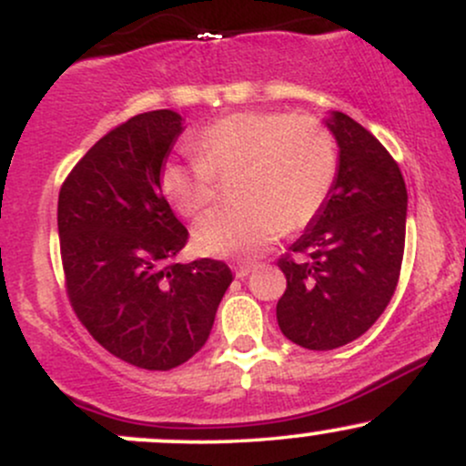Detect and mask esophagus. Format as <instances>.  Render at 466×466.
<instances>
[{
    "instance_id": "esophagus-1",
    "label": "esophagus",
    "mask_w": 466,
    "mask_h": 466,
    "mask_svg": "<svg viewBox=\"0 0 466 466\" xmlns=\"http://www.w3.org/2000/svg\"><path fill=\"white\" fill-rule=\"evenodd\" d=\"M251 271H254V265H251V263H237V265H234V274H237V278L249 276Z\"/></svg>"
}]
</instances>
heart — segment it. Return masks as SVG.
Wrapping results in <instances>:
<instances>
[{
  "label": "heart",
  "mask_w": 466,
  "mask_h": 466,
  "mask_svg": "<svg viewBox=\"0 0 466 466\" xmlns=\"http://www.w3.org/2000/svg\"><path fill=\"white\" fill-rule=\"evenodd\" d=\"M192 147V157L162 166L159 186L181 215L195 217L215 203L218 177L238 175V203L215 208L192 229L195 248L218 258H249L287 228L309 226L337 177L333 133L307 114L238 111L206 127Z\"/></svg>",
  "instance_id": "heart-1"
}]
</instances>
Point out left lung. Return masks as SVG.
<instances>
[{
  "instance_id": "obj_1",
  "label": "left lung",
  "mask_w": 466,
  "mask_h": 466,
  "mask_svg": "<svg viewBox=\"0 0 466 466\" xmlns=\"http://www.w3.org/2000/svg\"><path fill=\"white\" fill-rule=\"evenodd\" d=\"M339 147L329 201L278 267L287 289L276 318L309 350H333L366 333L397 289L405 249L408 190L399 164L370 131L333 111Z\"/></svg>"
}]
</instances>
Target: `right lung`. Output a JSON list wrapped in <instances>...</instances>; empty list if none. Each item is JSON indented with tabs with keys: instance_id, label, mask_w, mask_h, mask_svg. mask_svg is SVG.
I'll list each match as a JSON object with an SVG mask.
<instances>
[{
	"instance_id": "1",
	"label": "right lung",
	"mask_w": 466,
	"mask_h": 466,
	"mask_svg": "<svg viewBox=\"0 0 466 466\" xmlns=\"http://www.w3.org/2000/svg\"><path fill=\"white\" fill-rule=\"evenodd\" d=\"M181 131L170 109L133 116L83 155L58 192L74 313L105 350L144 370H170L199 352L232 282L223 260H175L188 229L159 175Z\"/></svg>"
}]
</instances>
